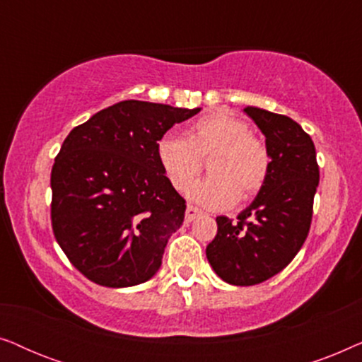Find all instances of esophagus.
<instances>
[{
	"label": "esophagus",
	"instance_id": "esophagus-1",
	"mask_svg": "<svg viewBox=\"0 0 362 362\" xmlns=\"http://www.w3.org/2000/svg\"><path fill=\"white\" fill-rule=\"evenodd\" d=\"M201 214H202L201 209H197V207H194V206H187L186 207V222L194 221L196 217L201 216Z\"/></svg>",
	"mask_w": 362,
	"mask_h": 362
}]
</instances>
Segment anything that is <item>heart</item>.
<instances>
[{
  "mask_svg": "<svg viewBox=\"0 0 362 362\" xmlns=\"http://www.w3.org/2000/svg\"><path fill=\"white\" fill-rule=\"evenodd\" d=\"M156 156L177 192L189 189L207 158L211 175L192 186L191 197L211 209L252 199L265 185L270 170L269 148L252 135L244 118L230 112L199 117L187 128L186 138L166 133L158 140Z\"/></svg>",
  "mask_w": 362,
  "mask_h": 362,
  "instance_id": "1",
  "label": "heart"
}]
</instances>
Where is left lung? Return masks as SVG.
<instances>
[{
    "label": "left lung",
    "instance_id": "obj_1",
    "mask_svg": "<svg viewBox=\"0 0 362 362\" xmlns=\"http://www.w3.org/2000/svg\"><path fill=\"white\" fill-rule=\"evenodd\" d=\"M244 112L265 135L269 176L237 221L216 217L217 234L206 247L216 274L237 286L262 284L295 259L308 237L320 182L315 145L298 123L264 108Z\"/></svg>",
    "mask_w": 362,
    "mask_h": 362
}]
</instances>
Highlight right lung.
I'll return each mask as SVG.
<instances>
[{
	"mask_svg": "<svg viewBox=\"0 0 362 362\" xmlns=\"http://www.w3.org/2000/svg\"><path fill=\"white\" fill-rule=\"evenodd\" d=\"M201 108L123 100L74 128L51 173L57 244L93 284L140 285L161 267L186 201L163 173L158 140Z\"/></svg>",
	"mask_w": 362,
	"mask_h": 362,
	"instance_id": "right-lung-1",
	"label": "right lung"
}]
</instances>
